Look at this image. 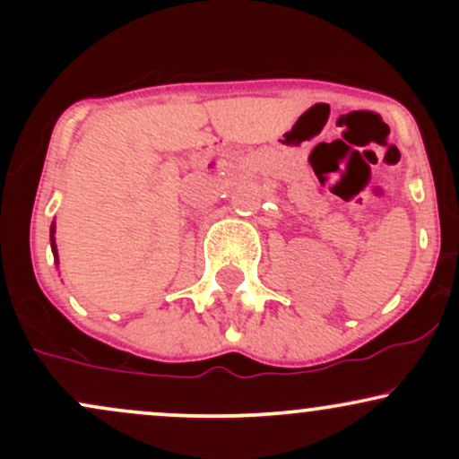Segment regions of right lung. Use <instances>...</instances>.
Segmentation results:
<instances>
[{"label":"right lung","mask_w":459,"mask_h":459,"mask_svg":"<svg viewBox=\"0 0 459 459\" xmlns=\"http://www.w3.org/2000/svg\"><path fill=\"white\" fill-rule=\"evenodd\" d=\"M54 233H56V226L51 224V250H54V256H56V261H57V252H56V239H54Z\"/></svg>","instance_id":"1"}]
</instances>
